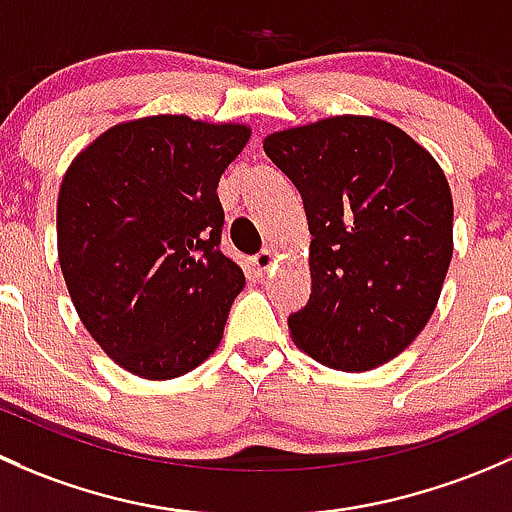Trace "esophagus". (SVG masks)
<instances>
[{
	"label": "esophagus",
	"mask_w": 512,
	"mask_h": 512,
	"mask_svg": "<svg viewBox=\"0 0 512 512\" xmlns=\"http://www.w3.org/2000/svg\"><path fill=\"white\" fill-rule=\"evenodd\" d=\"M251 266H254L256 276H266V273L271 271L273 266H276V254H273L271 249H263L261 254L254 256V261H251Z\"/></svg>",
	"instance_id": "1"
}]
</instances>
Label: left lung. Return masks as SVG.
<instances>
[{"mask_svg":"<svg viewBox=\"0 0 512 512\" xmlns=\"http://www.w3.org/2000/svg\"><path fill=\"white\" fill-rule=\"evenodd\" d=\"M303 197L310 300L288 318L298 350L340 372L402 355L439 303L453 199L439 162L372 115H333L263 138Z\"/></svg>","mask_w":512,"mask_h":512,"instance_id":"8db88e82","label":"left lung"}]
</instances>
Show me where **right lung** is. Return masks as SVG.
Here are the masks:
<instances>
[{"label": "right lung", "instance_id": "add662e5", "mask_svg": "<svg viewBox=\"0 0 512 512\" xmlns=\"http://www.w3.org/2000/svg\"><path fill=\"white\" fill-rule=\"evenodd\" d=\"M246 123L147 115L113 125L68 165L59 263L83 328L123 370L175 379L219 347L246 278L221 254L219 179Z\"/></svg>", "mask_w": 512, "mask_h": 512}]
</instances>
